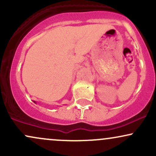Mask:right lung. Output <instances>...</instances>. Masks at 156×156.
Masks as SVG:
<instances>
[{
    "label": "right lung",
    "mask_w": 156,
    "mask_h": 156,
    "mask_svg": "<svg viewBox=\"0 0 156 156\" xmlns=\"http://www.w3.org/2000/svg\"><path fill=\"white\" fill-rule=\"evenodd\" d=\"M34 103H35V102H34Z\"/></svg>",
    "instance_id": "1"
}]
</instances>
